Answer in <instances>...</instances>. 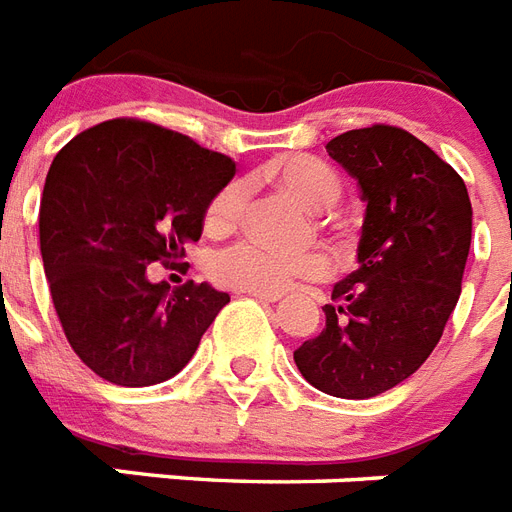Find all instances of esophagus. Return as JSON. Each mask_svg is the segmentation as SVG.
<instances>
[{
	"label": "esophagus",
	"mask_w": 512,
	"mask_h": 512,
	"mask_svg": "<svg viewBox=\"0 0 512 512\" xmlns=\"http://www.w3.org/2000/svg\"><path fill=\"white\" fill-rule=\"evenodd\" d=\"M248 296H253L256 301H261V304H277L282 296H277V293H259V290H245Z\"/></svg>",
	"instance_id": "esophagus-1"
}]
</instances>
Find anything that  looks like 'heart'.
Returning <instances> with one entry per match:
<instances>
[{
	"mask_svg": "<svg viewBox=\"0 0 512 512\" xmlns=\"http://www.w3.org/2000/svg\"><path fill=\"white\" fill-rule=\"evenodd\" d=\"M269 182H275L293 198H298L309 208H330L341 198V179L325 161L314 155L293 153L282 155L267 166ZM245 208V187L240 182H230L214 192L208 200L206 230L230 232L235 230ZM330 261L325 253L306 251L296 256H285L264 248L259 243H237L230 251L219 253L211 261V277L222 285L237 290H259V293H282L301 277L327 275Z\"/></svg>",
	"mask_w": 512,
	"mask_h": 512,
	"instance_id": "heart-1",
	"label": "heart"
}]
</instances>
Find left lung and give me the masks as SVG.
<instances>
[{"label": "left lung", "mask_w": 512, "mask_h": 512, "mask_svg": "<svg viewBox=\"0 0 512 512\" xmlns=\"http://www.w3.org/2000/svg\"><path fill=\"white\" fill-rule=\"evenodd\" d=\"M327 155L365 203L357 269L333 285L325 327L293 351L314 388L370 399L418 372L463 288L473 208L468 187L431 147L396 126L338 134Z\"/></svg>", "instance_id": "1"}]
</instances>
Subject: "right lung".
I'll use <instances>...</instances> for the list:
<instances>
[{
  "mask_svg": "<svg viewBox=\"0 0 512 512\" xmlns=\"http://www.w3.org/2000/svg\"><path fill=\"white\" fill-rule=\"evenodd\" d=\"M235 163L163 126L116 118L55 155L39 211L44 275L65 338L116 386L174 378L198 351L230 293L208 282L169 290L147 267L198 243Z\"/></svg>",
  "mask_w": 512,
  "mask_h": 512,
  "instance_id": "1",
  "label": "right lung"
}]
</instances>
